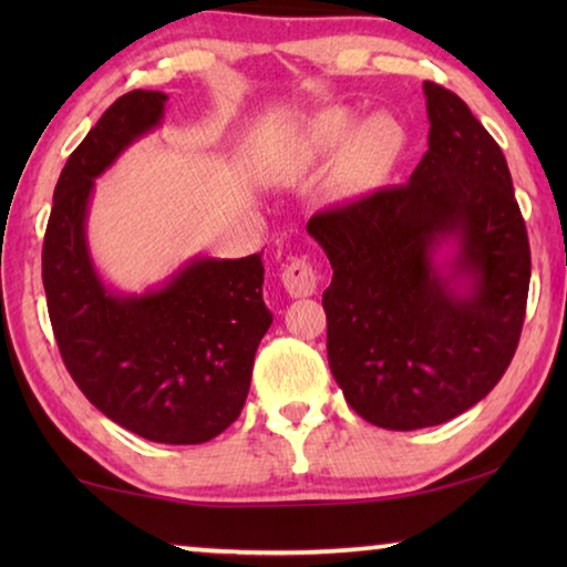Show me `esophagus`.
Wrapping results in <instances>:
<instances>
[{"instance_id":"34e87169","label":"esophagus","mask_w":567,"mask_h":567,"mask_svg":"<svg viewBox=\"0 0 567 567\" xmlns=\"http://www.w3.org/2000/svg\"><path fill=\"white\" fill-rule=\"evenodd\" d=\"M282 285L290 297H310L318 290V272L307 260H292L282 270Z\"/></svg>"}]
</instances>
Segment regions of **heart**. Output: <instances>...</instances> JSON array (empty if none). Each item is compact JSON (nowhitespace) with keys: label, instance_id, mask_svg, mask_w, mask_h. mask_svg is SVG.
I'll return each mask as SVG.
<instances>
[{"label":"heart","instance_id":"b5f03b06","mask_svg":"<svg viewBox=\"0 0 567 567\" xmlns=\"http://www.w3.org/2000/svg\"><path fill=\"white\" fill-rule=\"evenodd\" d=\"M302 140L320 157L340 150V172L352 185L385 177L405 150V132L395 117L370 114L358 122V114L348 107H322L310 114Z\"/></svg>","mask_w":567,"mask_h":567}]
</instances>
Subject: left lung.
I'll return each mask as SVG.
<instances>
[{
	"instance_id": "1",
	"label": "left lung",
	"mask_w": 567,
	"mask_h": 567,
	"mask_svg": "<svg viewBox=\"0 0 567 567\" xmlns=\"http://www.w3.org/2000/svg\"><path fill=\"white\" fill-rule=\"evenodd\" d=\"M427 152L400 187L307 223L328 252V360L372 425H443L483 400L520 340L530 245L503 150L467 104L422 84Z\"/></svg>"
}]
</instances>
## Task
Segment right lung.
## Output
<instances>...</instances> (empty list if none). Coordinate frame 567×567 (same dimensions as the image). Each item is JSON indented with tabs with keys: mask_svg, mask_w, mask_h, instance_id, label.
Listing matches in <instances>:
<instances>
[{
	"mask_svg": "<svg viewBox=\"0 0 567 567\" xmlns=\"http://www.w3.org/2000/svg\"><path fill=\"white\" fill-rule=\"evenodd\" d=\"M167 100L152 90L124 94L66 159L42 282L62 360L92 405L152 443L199 445L239 417L257 344L272 324L262 252L195 255L165 282L122 292L104 282L87 239L94 179L159 127Z\"/></svg>",
	"mask_w": 567,
	"mask_h": 567,
	"instance_id": "add662e5",
	"label": "right lung"
}]
</instances>
